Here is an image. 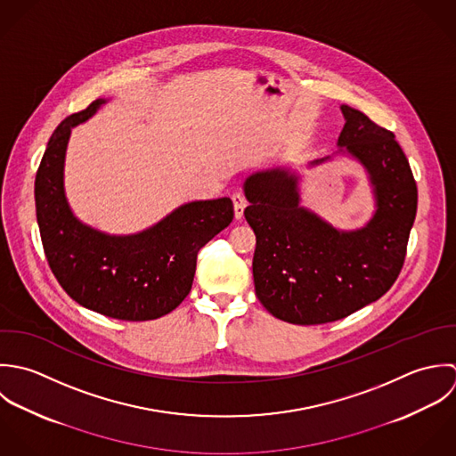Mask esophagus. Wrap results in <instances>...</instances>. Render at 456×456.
<instances>
[{
    "label": "esophagus",
    "mask_w": 456,
    "mask_h": 456,
    "mask_svg": "<svg viewBox=\"0 0 456 456\" xmlns=\"http://www.w3.org/2000/svg\"><path fill=\"white\" fill-rule=\"evenodd\" d=\"M232 202H234V215L236 218H243V211L247 208V197L243 191H234L232 193Z\"/></svg>",
    "instance_id": "obj_1"
}]
</instances>
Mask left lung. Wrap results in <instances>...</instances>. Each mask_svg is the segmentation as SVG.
<instances>
[{"label": "left lung", "mask_w": 456, "mask_h": 456, "mask_svg": "<svg viewBox=\"0 0 456 456\" xmlns=\"http://www.w3.org/2000/svg\"><path fill=\"white\" fill-rule=\"evenodd\" d=\"M338 146L370 175L377 211L358 231H337L299 206L297 182L281 169L245 182V218L256 232L254 283L265 308L301 326L344 319L384 296L402 272L418 188L395 134L342 105ZM315 160L312 164L324 162Z\"/></svg>", "instance_id": "1"}]
</instances>
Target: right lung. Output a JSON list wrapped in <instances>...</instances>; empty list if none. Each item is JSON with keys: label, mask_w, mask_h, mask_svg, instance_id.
I'll use <instances>...</instances> for the list:
<instances>
[{"label": "right lung", "mask_w": 456, "mask_h": 456, "mask_svg": "<svg viewBox=\"0 0 456 456\" xmlns=\"http://www.w3.org/2000/svg\"><path fill=\"white\" fill-rule=\"evenodd\" d=\"M103 100L65 118L47 142L35 178L40 238L51 272L79 305L119 321H151L188 296L199 250L234 218L229 197L188 202L148 231L107 236L83 225L63 191V164L72 126Z\"/></svg>", "instance_id": "right-lung-1"}]
</instances>
